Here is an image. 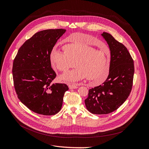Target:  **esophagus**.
I'll return each instance as SVG.
<instances>
[{
	"instance_id": "esophagus-1",
	"label": "esophagus",
	"mask_w": 149,
	"mask_h": 149,
	"mask_svg": "<svg viewBox=\"0 0 149 149\" xmlns=\"http://www.w3.org/2000/svg\"><path fill=\"white\" fill-rule=\"evenodd\" d=\"M70 89H75L78 88V86L77 85H69L68 86Z\"/></svg>"
}]
</instances>
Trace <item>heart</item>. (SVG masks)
I'll return each instance as SVG.
<instances>
[{"label":"heart","instance_id":"heart-1","mask_svg":"<svg viewBox=\"0 0 149 149\" xmlns=\"http://www.w3.org/2000/svg\"><path fill=\"white\" fill-rule=\"evenodd\" d=\"M73 42L64 47L65 52L53 49L50 55L52 67L54 70L66 71L74 66L77 67L61 76L68 83H75L87 78L94 84L104 82L109 74V55L102 49H95L89 45L94 39L88 35L74 33L69 36Z\"/></svg>","mask_w":149,"mask_h":149}]
</instances>
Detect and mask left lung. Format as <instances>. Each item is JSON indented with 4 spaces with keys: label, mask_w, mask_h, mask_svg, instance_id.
<instances>
[{
    "label": "left lung",
    "mask_w": 149,
    "mask_h": 149,
    "mask_svg": "<svg viewBox=\"0 0 149 149\" xmlns=\"http://www.w3.org/2000/svg\"><path fill=\"white\" fill-rule=\"evenodd\" d=\"M101 36L111 53L109 74L101 85L90 89L85 100L87 110L93 114L111 113L127 100L131 93L134 74V61L126 47L106 32Z\"/></svg>",
    "instance_id": "8db88e82"
}]
</instances>
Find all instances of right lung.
<instances>
[{"label":"right lung","instance_id":"right-lung-1","mask_svg":"<svg viewBox=\"0 0 149 149\" xmlns=\"http://www.w3.org/2000/svg\"><path fill=\"white\" fill-rule=\"evenodd\" d=\"M64 29L36 33L19 49L14 59L12 75L20 101L35 113L53 115L62 106L65 84H51L56 74L51 67L50 53Z\"/></svg>","mask_w":149,"mask_h":149}]
</instances>
